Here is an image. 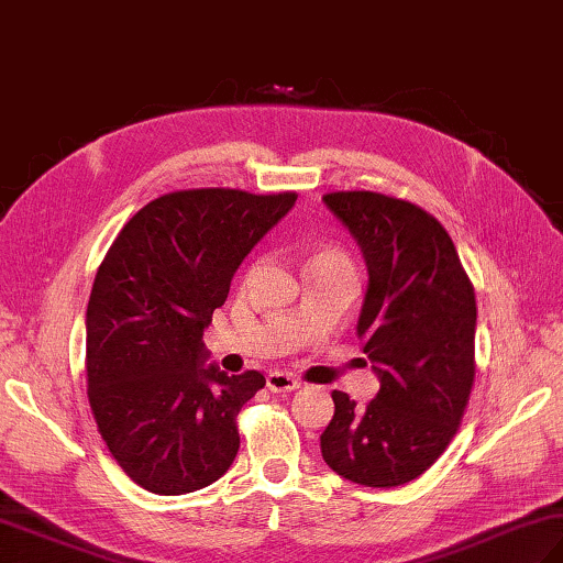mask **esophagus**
<instances>
[{
    "mask_svg": "<svg viewBox=\"0 0 563 563\" xmlns=\"http://www.w3.org/2000/svg\"><path fill=\"white\" fill-rule=\"evenodd\" d=\"M266 385L271 391H295V389H300V379H295L292 375L275 369V373H268Z\"/></svg>",
    "mask_w": 563,
    "mask_h": 563,
    "instance_id": "obj_1",
    "label": "esophagus"
}]
</instances>
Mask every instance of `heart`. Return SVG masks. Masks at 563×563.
I'll use <instances>...</instances> for the list:
<instances>
[{"instance_id":"obj_1","label":"heart","mask_w":563,"mask_h":563,"mask_svg":"<svg viewBox=\"0 0 563 563\" xmlns=\"http://www.w3.org/2000/svg\"><path fill=\"white\" fill-rule=\"evenodd\" d=\"M317 256H321V258H341L339 254H336V251H329V249H324V251H319V254Z\"/></svg>"}]
</instances>
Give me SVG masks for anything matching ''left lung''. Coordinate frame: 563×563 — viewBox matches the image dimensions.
I'll list each match as a JSON object with an SVG mask.
<instances>
[{"label":"left lung","instance_id":"left-lung-1","mask_svg":"<svg viewBox=\"0 0 563 563\" xmlns=\"http://www.w3.org/2000/svg\"><path fill=\"white\" fill-rule=\"evenodd\" d=\"M324 202L363 251L369 280L357 336L379 391L367 406L331 391L336 411L321 457L355 484H409L445 452L470 401L472 280L445 227L413 202L373 190H339Z\"/></svg>","mask_w":563,"mask_h":563}]
</instances>
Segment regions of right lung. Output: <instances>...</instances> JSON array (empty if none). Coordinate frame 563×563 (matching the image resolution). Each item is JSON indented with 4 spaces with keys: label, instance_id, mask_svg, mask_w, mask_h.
Instances as JSON below:
<instances>
[{
    "label": "right lung",
    "instance_id": "add662e5",
    "mask_svg": "<svg viewBox=\"0 0 563 563\" xmlns=\"http://www.w3.org/2000/svg\"><path fill=\"white\" fill-rule=\"evenodd\" d=\"M295 200L292 190H174L137 210L101 261L87 307V394L115 462L152 494L198 492L236 457V416L266 377L206 365L202 331Z\"/></svg>",
    "mask_w": 563,
    "mask_h": 563
}]
</instances>
